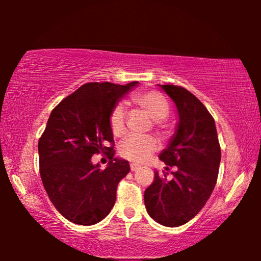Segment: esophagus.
Returning <instances> with one entry per match:
<instances>
[{"mask_svg":"<svg viewBox=\"0 0 261 261\" xmlns=\"http://www.w3.org/2000/svg\"><path fill=\"white\" fill-rule=\"evenodd\" d=\"M140 169H141V166L138 165V164H130V171H132V172H135V171H138Z\"/></svg>","mask_w":261,"mask_h":261,"instance_id":"1","label":"esophagus"}]
</instances>
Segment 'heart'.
Listing matches in <instances>:
<instances>
[{"label":"heart","mask_w":261,"mask_h":261,"mask_svg":"<svg viewBox=\"0 0 261 261\" xmlns=\"http://www.w3.org/2000/svg\"><path fill=\"white\" fill-rule=\"evenodd\" d=\"M133 101L144 109L155 121V129L162 135H166L169 127L164 122L169 115L170 108L166 98L158 91H145L134 96ZM110 128L115 137H122L126 133V107L119 103L114 107L109 117ZM158 149V141L153 137H138L130 135L120 146L122 158L133 163H145Z\"/></svg>","instance_id":"heart-1"}]
</instances>
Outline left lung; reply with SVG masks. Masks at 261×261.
Masks as SVG:
<instances>
[{
    "mask_svg": "<svg viewBox=\"0 0 261 261\" xmlns=\"http://www.w3.org/2000/svg\"><path fill=\"white\" fill-rule=\"evenodd\" d=\"M162 88L176 103L179 122L159 158L177 170L171 179L166 172H154L144 199L153 220L178 227L194 219L212 195L219 176L221 147L215 121L205 106L183 87L165 84Z\"/></svg>",
    "mask_w": 261,
    "mask_h": 261,
    "instance_id": "1",
    "label": "left lung"
}]
</instances>
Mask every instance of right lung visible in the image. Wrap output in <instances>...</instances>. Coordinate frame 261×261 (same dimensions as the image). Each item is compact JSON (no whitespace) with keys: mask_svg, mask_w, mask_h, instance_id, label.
I'll return each mask as SVG.
<instances>
[{"mask_svg":"<svg viewBox=\"0 0 261 261\" xmlns=\"http://www.w3.org/2000/svg\"><path fill=\"white\" fill-rule=\"evenodd\" d=\"M137 84L87 83L64 98L48 117L38 142L39 171L53 205L71 222L91 226L115 204L117 184L130 169L127 160L114 158L109 117L116 102ZM98 152L110 159L105 170L91 163Z\"/></svg>","mask_w":261,"mask_h":261,"instance_id":"add662e5","label":"right lung"}]
</instances>
